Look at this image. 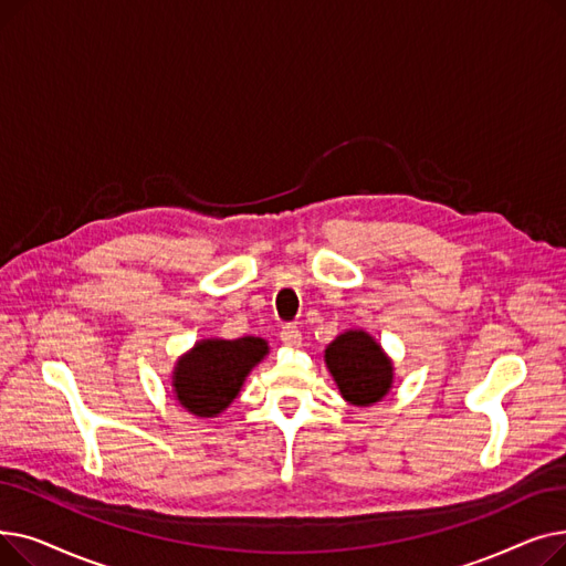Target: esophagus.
Segmentation results:
<instances>
[{"mask_svg":"<svg viewBox=\"0 0 566 566\" xmlns=\"http://www.w3.org/2000/svg\"><path fill=\"white\" fill-rule=\"evenodd\" d=\"M280 337H282V342H284L286 346H291V348L303 346V333H301L298 328H293V325H286V328L280 333Z\"/></svg>","mask_w":566,"mask_h":566,"instance_id":"34e87169","label":"esophagus"}]
</instances>
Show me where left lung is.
I'll return each instance as SVG.
<instances>
[{
	"instance_id": "1",
	"label": "left lung",
	"mask_w": 566,
	"mask_h": 566,
	"mask_svg": "<svg viewBox=\"0 0 566 566\" xmlns=\"http://www.w3.org/2000/svg\"><path fill=\"white\" fill-rule=\"evenodd\" d=\"M337 390L350 406H374L390 395L395 365L385 348L363 328L337 335L323 353Z\"/></svg>"
}]
</instances>
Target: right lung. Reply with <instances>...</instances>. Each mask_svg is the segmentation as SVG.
<instances>
[{"mask_svg": "<svg viewBox=\"0 0 566 566\" xmlns=\"http://www.w3.org/2000/svg\"><path fill=\"white\" fill-rule=\"evenodd\" d=\"M271 353L261 337H208L176 360L171 392L176 403L197 418H218L241 395L250 371Z\"/></svg>", "mask_w": 566, "mask_h": 566, "instance_id": "right-lung-1", "label": "right lung"}]
</instances>
